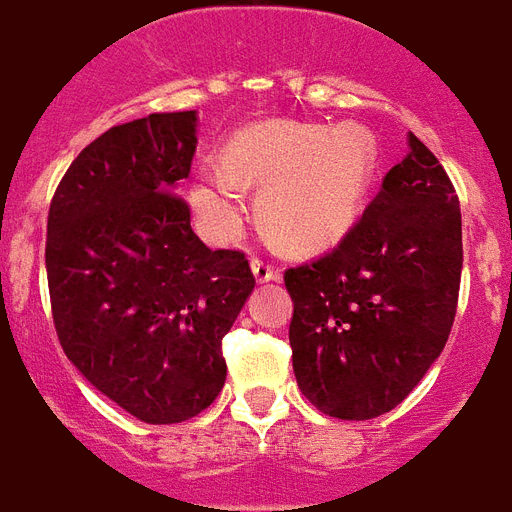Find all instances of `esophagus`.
<instances>
[{
    "label": "esophagus",
    "instance_id": "1",
    "mask_svg": "<svg viewBox=\"0 0 512 512\" xmlns=\"http://www.w3.org/2000/svg\"><path fill=\"white\" fill-rule=\"evenodd\" d=\"M251 269H253V277H256V282H277V280H280V272H277L275 264H269V261H264V259H253Z\"/></svg>",
    "mask_w": 512,
    "mask_h": 512
}]
</instances>
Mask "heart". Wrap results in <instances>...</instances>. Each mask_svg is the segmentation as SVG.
Returning a JSON list of instances; mask_svg holds the SVG:
<instances>
[{
	"instance_id": "1",
	"label": "heart",
	"mask_w": 512,
	"mask_h": 512,
	"mask_svg": "<svg viewBox=\"0 0 512 512\" xmlns=\"http://www.w3.org/2000/svg\"><path fill=\"white\" fill-rule=\"evenodd\" d=\"M378 161L375 134L357 121H264L232 137L224 163L200 169L190 200L208 237L230 243L245 216L243 185H261V224L290 248H322L357 222Z\"/></svg>"
}]
</instances>
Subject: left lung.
Segmentation results:
<instances>
[{"mask_svg":"<svg viewBox=\"0 0 512 512\" xmlns=\"http://www.w3.org/2000/svg\"><path fill=\"white\" fill-rule=\"evenodd\" d=\"M460 272V200L436 155L410 134V153L338 248L285 272L301 394L338 420L394 410L447 343Z\"/></svg>","mask_w":512,"mask_h":512,"instance_id":"8db88e82","label":"left lung"}]
</instances>
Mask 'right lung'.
Returning <instances> with one entry per match:
<instances>
[{
	"mask_svg": "<svg viewBox=\"0 0 512 512\" xmlns=\"http://www.w3.org/2000/svg\"><path fill=\"white\" fill-rule=\"evenodd\" d=\"M198 113L113 126L79 153L47 219V282L65 357L142 423L195 418L227 378L222 338L251 296L248 259L211 251L179 185Z\"/></svg>",
	"mask_w": 512,
	"mask_h": 512,
	"instance_id": "obj_1",
	"label": "right lung"
}]
</instances>
